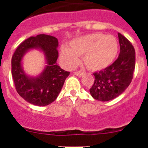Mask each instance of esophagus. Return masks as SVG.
<instances>
[{
	"instance_id": "1",
	"label": "esophagus",
	"mask_w": 148,
	"mask_h": 148,
	"mask_svg": "<svg viewBox=\"0 0 148 148\" xmlns=\"http://www.w3.org/2000/svg\"><path fill=\"white\" fill-rule=\"evenodd\" d=\"M74 74H75V75H77V76L81 77L82 75H83L84 73L82 71H76V72H74Z\"/></svg>"
}]
</instances>
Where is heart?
Masks as SVG:
<instances>
[{
  "instance_id": "b5f03b06",
  "label": "heart",
  "mask_w": 148,
  "mask_h": 148,
  "mask_svg": "<svg viewBox=\"0 0 148 148\" xmlns=\"http://www.w3.org/2000/svg\"><path fill=\"white\" fill-rule=\"evenodd\" d=\"M70 48L62 47L61 59L69 68L76 66L78 57L88 69L98 71L105 69L112 64L118 53V42L113 36L101 33H91L74 39Z\"/></svg>"
}]
</instances>
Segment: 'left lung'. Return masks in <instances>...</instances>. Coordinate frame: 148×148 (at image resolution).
<instances>
[{
  "mask_svg": "<svg viewBox=\"0 0 148 148\" xmlns=\"http://www.w3.org/2000/svg\"><path fill=\"white\" fill-rule=\"evenodd\" d=\"M120 53L118 58L104 70L93 73L95 81L90 92L101 101L112 100L130 85L135 70V49L130 41L119 32Z\"/></svg>",
  "mask_w": 148,
  "mask_h": 148,
  "instance_id": "8db88e82",
  "label": "left lung"
}]
</instances>
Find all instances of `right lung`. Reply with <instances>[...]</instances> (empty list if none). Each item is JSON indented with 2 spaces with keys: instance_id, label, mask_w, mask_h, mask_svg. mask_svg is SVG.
Here are the masks:
<instances>
[{
  "instance_id": "add662e5",
  "label": "right lung",
  "mask_w": 148,
  "mask_h": 148,
  "mask_svg": "<svg viewBox=\"0 0 148 148\" xmlns=\"http://www.w3.org/2000/svg\"><path fill=\"white\" fill-rule=\"evenodd\" d=\"M58 39L40 34L23 40L12 57V75L18 93L30 104L47 106L53 102L62 88L70 72L62 70L56 63L58 57ZM39 48L45 53L48 66L40 77L29 78L21 68V60L27 50Z\"/></svg>"
}]
</instances>
